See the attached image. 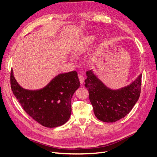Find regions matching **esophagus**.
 Segmentation results:
<instances>
[{
	"mask_svg": "<svg viewBox=\"0 0 157 157\" xmlns=\"http://www.w3.org/2000/svg\"><path fill=\"white\" fill-rule=\"evenodd\" d=\"M79 80H80V82L81 84H83L84 82V77L82 75H79Z\"/></svg>",
	"mask_w": 157,
	"mask_h": 157,
	"instance_id": "obj_1",
	"label": "esophagus"
}]
</instances>
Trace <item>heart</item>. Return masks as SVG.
<instances>
[{"instance_id":"obj_1","label":"heart","mask_w":157,"mask_h":157,"mask_svg":"<svg viewBox=\"0 0 157 157\" xmlns=\"http://www.w3.org/2000/svg\"><path fill=\"white\" fill-rule=\"evenodd\" d=\"M94 40H95V37L93 36L86 37V38L84 39L78 44V45L75 48L74 53L76 55L82 54L90 48V46H91V44ZM71 59L73 60L74 58L71 57Z\"/></svg>"}]
</instances>
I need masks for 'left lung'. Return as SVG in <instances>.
Masks as SVG:
<instances>
[{"label": "left lung", "instance_id": "1", "mask_svg": "<svg viewBox=\"0 0 157 157\" xmlns=\"http://www.w3.org/2000/svg\"><path fill=\"white\" fill-rule=\"evenodd\" d=\"M85 86L95 117L104 122H115L126 117L139 100L142 74L129 85L111 89L100 80L93 70L86 72Z\"/></svg>", "mask_w": 157, "mask_h": 157}]
</instances>
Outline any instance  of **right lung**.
<instances>
[{"instance_id":"1","label":"right lung","mask_w":157,"mask_h":157,"mask_svg":"<svg viewBox=\"0 0 157 157\" xmlns=\"http://www.w3.org/2000/svg\"><path fill=\"white\" fill-rule=\"evenodd\" d=\"M11 87L27 113L43 126L56 128L64 124L71 113V100L80 87L76 71L60 73L41 89L26 90L18 84L11 70Z\"/></svg>"}]
</instances>
